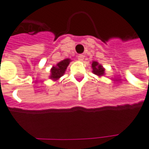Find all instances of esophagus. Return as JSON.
<instances>
[{
	"label": "esophagus",
	"instance_id": "esophagus-1",
	"mask_svg": "<svg viewBox=\"0 0 149 149\" xmlns=\"http://www.w3.org/2000/svg\"><path fill=\"white\" fill-rule=\"evenodd\" d=\"M77 58H78V60L80 61H83V60L84 59V56L82 55V54H80V55L77 56Z\"/></svg>",
	"mask_w": 149,
	"mask_h": 149
}]
</instances>
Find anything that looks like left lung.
Listing matches in <instances>:
<instances>
[{
    "instance_id": "left-lung-1",
    "label": "left lung",
    "mask_w": 149,
    "mask_h": 149,
    "mask_svg": "<svg viewBox=\"0 0 149 149\" xmlns=\"http://www.w3.org/2000/svg\"><path fill=\"white\" fill-rule=\"evenodd\" d=\"M92 68H93V72L95 75H97L98 77H101V76L104 75V68L98 62L93 61Z\"/></svg>"
}]
</instances>
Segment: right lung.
<instances>
[{"label":"right lung","mask_w":149,"mask_h":149,"mask_svg":"<svg viewBox=\"0 0 149 149\" xmlns=\"http://www.w3.org/2000/svg\"><path fill=\"white\" fill-rule=\"evenodd\" d=\"M70 62H71V60L67 58L59 62L56 66H52V68H51V71H50L51 75H50L49 78L53 80V81H56L60 77H61L62 76L65 74V70H66V68H67Z\"/></svg>","instance_id":"right-lung-1"}]
</instances>
